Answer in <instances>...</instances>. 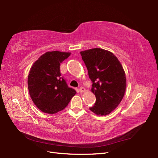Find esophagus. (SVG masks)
Listing matches in <instances>:
<instances>
[{
    "mask_svg": "<svg viewBox=\"0 0 158 158\" xmlns=\"http://www.w3.org/2000/svg\"><path fill=\"white\" fill-rule=\"evenodd\" d=\"M79 92H81V93L84 92L85 91V89L83 88V87H81V88L79 89Z\"/></svg>",
    "mask_w": 158,
    "mask_h": 158,
    "instance_id": "1",
    "label": "esophagus"
}]
</instances>
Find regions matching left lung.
I'll return each mask as SVG.
<instances>
[{"instance_id": "obj_1", "label": "left lung", "mask_w": 158, "mask_h": 158, "mask_svg": "<svg viewBox=\"0 0 158 158\" xmlns=\"http://www.w3.org/2000/svg\"><path fill=\"white\" fill-rule=\"evenodd\" d=\"M92 81L91 91L96 100L89 110L97 115H106L115 109L126 89L125 71L116 56L109 51L94 48L80 52Z\"/></svg>"}]
</instances>
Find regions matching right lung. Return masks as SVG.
<instances>
[{
    "instance_id": "1",
    "label": "right lung",
    "mask_w": 158,
    "mask_h": 158,
    "mask_svg": "<svg viewBox=\"0 0 158 158\" xmlns=\"http://www.w3.org/2000/svg\"><path fill=\"white\" fill-rule=\"evenodd\" d=\"M70 55L69 52H48L39 57L30 70V96L43 113L54 114L65 109L77 93L69 88L60 73V64Z\"/></svg>"
}]
</instances>
